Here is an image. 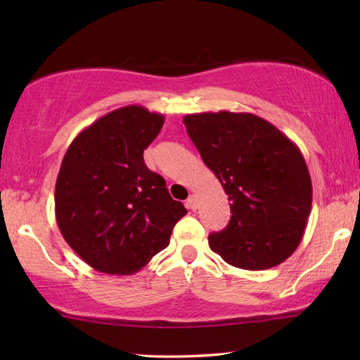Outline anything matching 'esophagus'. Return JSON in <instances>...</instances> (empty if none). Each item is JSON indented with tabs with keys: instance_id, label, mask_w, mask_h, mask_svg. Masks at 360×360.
Listing matches in <instances>:
<instances>
[{
	"instance_id": "obj_1",
	"label": "esophagus",
	"mask_w": 360,
	"mask_h": 360,
	"mask_svg": "<svg viewBox=\"0 0 360 360\" xmlns=\"http://www.w3.org/2000/svg\"><path fill=\"white\" fill-rule=\"evenodd\" d=\"M187 207H188L190 210H196V198H195L193 195H190V196H188V200H187Z\"/></svg>"
}]
</instances>
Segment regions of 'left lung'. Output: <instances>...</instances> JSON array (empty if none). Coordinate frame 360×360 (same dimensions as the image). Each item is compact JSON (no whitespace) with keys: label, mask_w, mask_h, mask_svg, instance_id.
I'll return each instance as SVG.
<instances>
[{"label":"left lung","mask_w":360,"mask_h":360,"mask_svg":"<svg viewBox=\"0 0 360 360\" xmlns=\"http://www.w3.org/2000/svg\"><path fill=\"white\" fill-rule=\"evenodd\" d=\"M184 125L231 201V221L209 235L210 249L248 271L285 262L303 238L312 204L302 151L250 112L187 114Z\"/></svg>","instance_id":"8db88e82"}]
</instances>
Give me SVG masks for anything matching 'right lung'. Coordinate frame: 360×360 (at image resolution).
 <instances>
[{
    "mask_svg": "<svg viewBox=\"0 0 360 360\" xmlns=\"http://www.w3.org/2000/svg\"><path fill=\"white\" fill-rule=\"evenodd\" d=\"M164 116L139 105L114 110L75 137L56 182V218L71 249L93 269L131 275L170 243L186 215L143 150Z\"/></svg>",
    "mask_w": 360,
    "mask_h": 360,
    "instance_id": "obj_1",
    "label": "right lung"
}]
</instances>
